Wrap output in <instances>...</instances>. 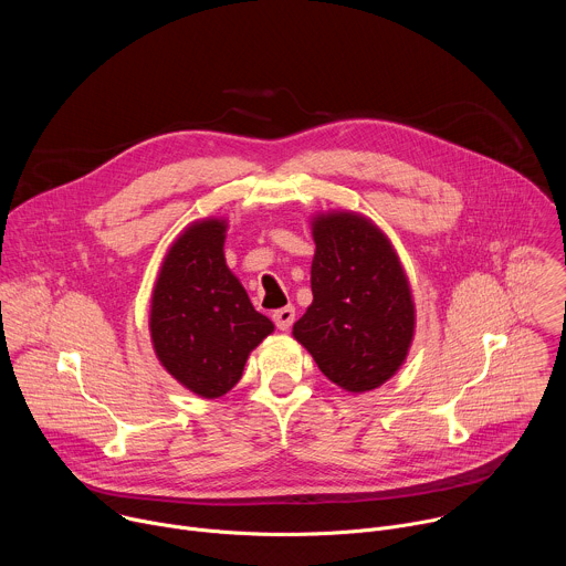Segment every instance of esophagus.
<instances>
[{
  "label": "esophagus",
  "instance_id": "obj_1",
  "mask_svg": "<svg viewBox=\"0 0 566 566\" xmlns=\"http://www.w3.org/2000/svg\"><path fill=\"white\" fill-rule=\"evenodd\" d=\"M273 322L277 325V329L280 332H289L291 329V325L295 322V306H282V308H277L275 313H273Z\"/></svg>",
  "mask_w": 566,
  "mask_h": 566
}]
</instances>
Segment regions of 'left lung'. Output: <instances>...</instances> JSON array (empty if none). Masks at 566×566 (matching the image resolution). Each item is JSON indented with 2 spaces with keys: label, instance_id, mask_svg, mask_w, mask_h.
I'll list each match as a JSON object with an SVG mask.
<instances>
[{
  "label": "left lung",
  "instance_id": "obj_1",
  "mask_svg": "<svg viewBox=\"0 0 566 566\" xmlns=\"http://www.w3.org/2000/svg\"><path fill=\"white\" fill-rule=\"evenodd\" d=\"M311 232L313 302L293 336L338 387L376 389L406 363L415 338L408 275L387 234L358 212L317 214Z\"/></svg>",
  "mask_w": 566,
  "mask_h": 566
}]
</instances>
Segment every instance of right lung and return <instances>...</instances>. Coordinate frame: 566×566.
Returning <instances> with one entry per match:
<instances>
[{
	"label": "right lung",
	"mask_w": 566,
	"mask_h": 566,
	"mask_svg": "<svg viewBox=\"0 0 566 566\" xmlns=\"http://www.w3.org/2000/svg\"><path fill=\"white\" fill-rule=\"evenodd\" d=\"M226 219L192 221L160 264L149 304L156 358L201 398L230 391L275 329L226 264Z\"/></svg>",
	"instance_id": "obj_1"
}]
</instances>
